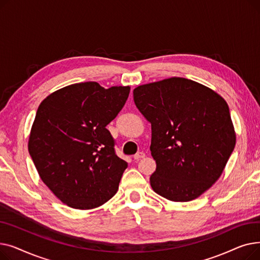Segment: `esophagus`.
<instances>
[{
  "mask_svg": "<svg viewBox=\"0 0 260 260\" xmlns=\"http://www.w3.org/2000/svg\"><path fill=\"white\" fill-rule=\"evenodd\" d=\"M144 157H145V154L142 153V152H139V153H137V154H136V155L134 156V159H135V160H140V159H142V158H144Z\"/></svg>",
  "mask_w": 260,
  "mask_h": 260,
  "instance_id": "34e87169",
  "label": "esophagus"
}]
</instances>
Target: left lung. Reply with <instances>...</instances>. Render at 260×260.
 I'll return each instance as SVG.
<instances>
[{
	"mask_svg": "<svg viewBox=\"0 0 260 260\" xmlns=\"http://www.w3.org/2000/svg\"><path fill=\"white\" fill-rule=\"evenodd\" d=\"M133 94L152 124L154 192L175 202L198 198L220 178L236 144L228 103L210 87L178 77L140 85Z\"/></svg>",
	"mask_w": 260,
	"mask_h": 260,
	"instance_id": "left-lung-1",
	"label": "left lung"
}]
</instances>
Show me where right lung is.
<instances>
[{
	"label": "right lung",
	"instance_id": "obj_1",
	"mask_svg": "<svg viewBox=\"0 0 260 260\" xmlns=\"http://www.w3.org/2000/svg\"><path fill=\"white\" fill-rule=\"evenodd\" d=\"M129 90L75 83L39 105L28 152L41 180L66 206L92 210L117 193L127 163L115 154L106 125L124 106Z\"/></svg>",
	"mask_w": 260,
	"mask_h": 260
}]
</instances>
